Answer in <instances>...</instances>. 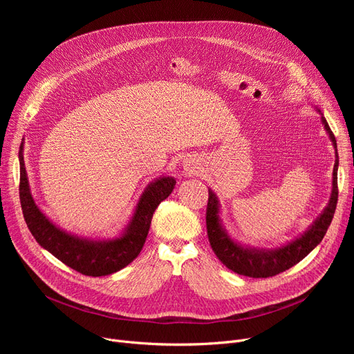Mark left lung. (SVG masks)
<instances>
[{"mask_svg": "<svg viewBox=\"0 0 354 354\" xmlns=\"http://www.w3.org/2000/svg\"><path fill=\"white\" fill-rule=\"evenodd\" d=\"M323 124L327 133L336 149V163L333 169V192L328 205L323 211V214L314 221V224L306 231L300 238L294 239L292 243L277 248V250H248L238 245L236 243L227 235L224 228L219 224V207L215 194L208 191V205H207V232L212 251L218 257L219 261L231 271L252 277V278H267L280 274L292 266L299 264L304 257H307L315 247H317L322 239L324 238L327 228L331 224V219L336 211L339 188H337V166H339V155H337V143L334 138L327 120L322 116Z\"/></svg>", "mask_w": 354, "mask_h": 354, "instance_id": "8db88e82", "label": "left lung"}]
</instances>
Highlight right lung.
<instances>
[{"label":"right lung","instance_id":"add662e5","mask_svg":"<svg viewBox=\"0 0 354 354\" xmlns=\"http://www.w3.org/2000/svg\"><path fill=\"white\" fill-rule=\"evenodd\" d=\"M176 180L165 176L152 182L143 192L136 212L122 236L109 241H87L73 236L44 216L30 194L24 159L20 152V202L26 224L43 248L62 263L88 277L113 274L139 255L146 241L155 209L171 195Z\"/></svg>","mask_w":354,"mask_h":354}]
</instances>
